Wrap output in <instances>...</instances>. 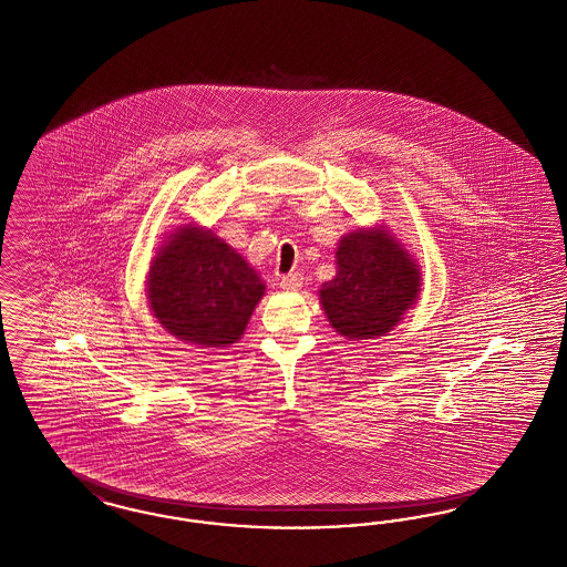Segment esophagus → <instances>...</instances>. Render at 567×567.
Segmentation results:
<instances>
[{"instance_id":"obj_1","label":"esophagus","mask_w":567,"mask_h":567,"mask_svg":"<svg viewBox=\"0 0 567 567\" xmlns=\"http://www.w3.org/2000/svg\"><path fill=\"white\" fill-rule=\"evenodd\" d=\"M278 285H280V289H285V291H297V289H301V285H303V276L299 272L280 276V278H278Z\"/></svg>"}]
</instances>
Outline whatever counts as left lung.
Returning a JSON list of instances; mask_svg holds the SVG:
<instances>
[{"mask_svg": "<svg viewBox=\"0 0 567 567\" xmlns=\"http://www.w3.org/2000/svg\"><path fill=\"white\" fill-rule=\"evenodd\" d=\"M338 276L320 301L331 327L348 340L388 333L420 293V270L382 229H361L338 247Z\"/></svg>", "mask_w": 567, "mask_h": 567, "instance_id": "left-lung-1", "label": "left lung"}]
</instances>
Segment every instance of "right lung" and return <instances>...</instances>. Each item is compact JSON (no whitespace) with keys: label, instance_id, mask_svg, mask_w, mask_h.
Returning <instances> with one entry per match:
<instances>
[{"label":"right lung","instance_id":"obj_1","mask_svg":"<svg viewBox=\"0 0 567 567\" xmlns=\"http://www.w3.org/2000/svg\"><path fill=\"white\" fill-rule=\"evenodd\" d=\"M147 291L154 317L168 333L224 348L240 340L266 287L215 234L185 227L152 261Z\"/></svg>","mask_w":567,"mask_h":567}]
</instances>
